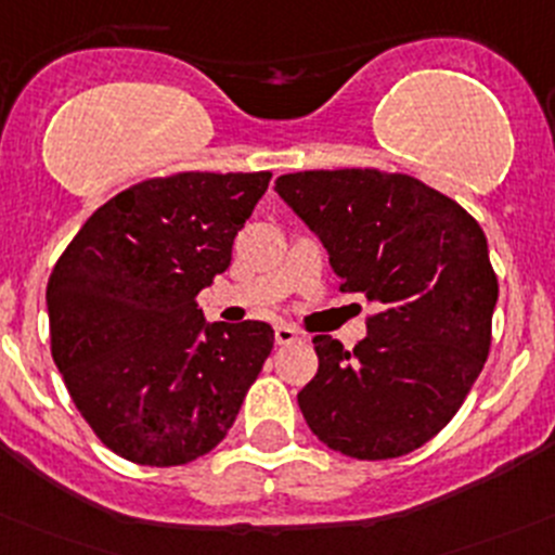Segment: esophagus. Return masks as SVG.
I'll return each mask as SVG.
<instances>
[{
    "mask_svg": "<svg viewBox=\"0 0 555 555\" xmlns=\"http://www.w3.org/2000/svg\"><path fill=\"white\" fill-rule=\"evenodd\" d=\"M299 330H294V326H288V324H278L274 326V343H278V346H292V343H297L299 340Z\"/></svg>",
    "mask_w": 555,
    "mask_h": 555,
    "instance_id": "obj_1",
    "label": "esophagus"
}]
</instances>
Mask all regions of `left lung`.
<instances>
[{"mask_svg": "<svg viewBox=\"0 0 555 555\" xmlns=\"http://www.w3.org/2000/svg\"><path fill=\"white\" fill-rule=\"evenodd\" d=\"M274 190L324 242L340 292L378 305L353 351L313 337L305 422L357 461L409 455L457 414L490 353L499 281L482 229L450 195L382 168L283 173Z\"/></svg>", "mask_w": 555, "mask_h": 555, "instance_id": "obj_1", "label": "left lung"}]
</instances>
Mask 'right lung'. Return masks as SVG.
I'll return each mask as SVG.
<instances>
[{
    "label": "right lung",
    "instance_id": "add662e5",
    "mask_svg": "<svg viewBox=\"0 0 555 555\" xmlns=\"http://www.w3.org/2000/svg\"><path fill=\"white\" fill-rule=\"evenodd\" d=\"M269 171H179L116 193L46 288L51 357L94 436L139 466H184L234 425L274 332L204 324L198 292L231 263Z\"/></svg>",
    "mask_w": 555,
    "mask_h": 555
}]
</instances>
